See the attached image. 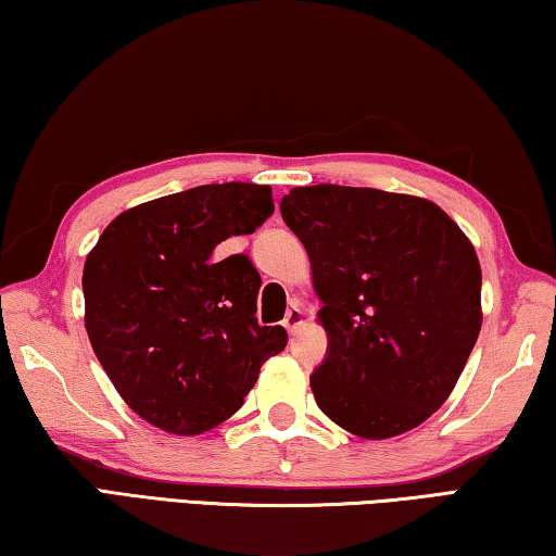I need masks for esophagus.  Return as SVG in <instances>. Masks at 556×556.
<instances>
[{
    "label": "esophagus",
    "instance_id": "34e87169",
    "mask_svg": "<svg viewBox=\"0 0 556 556\" xmlns=\"http://www.w3.org/2000/svg\"><path fill=\"white\" fill-rule=\"evenodd\" d=\"M304 324V312H301L299 304H291L285 314V328L289 333H296V328Z\"/></svg>",
    "mask_w": 556,
    "mask_h": 556
}]
</instances>
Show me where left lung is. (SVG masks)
Wrapping results in <instances>:
<instances>
[{
  "instance_id": "8db88e82",
  "label": "left lung",
  "mask_w": 556,
  "mask_h": 556,
  "mask_svg": "<svg viewBox=\"0 0 556 556\" xmlns=\"http://www.w3.org/2000/svg\"><path fill=\"white\" fill-rule=\"evenodd\" d=\"M281 218L312 260L328 333L316 404L363 439L427 421L481 333V265L437 203L378 188H291Z\"/></svg>"
}]
</instances>
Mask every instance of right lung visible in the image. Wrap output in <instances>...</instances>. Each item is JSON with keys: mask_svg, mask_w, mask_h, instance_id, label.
<instances>
[{"mask_svg": "<svg viewBox=\"0 0 556 556\" xmlns=\"http://www.w3.org/2000/svg\"><path fill=\"white\" fill-rule=\"evenodd\" d=\"M275 213L271 188L211 184L112 220L86 260V331L131 409L164 431L203 434L242 407L262 363L285 351L260 326V275L248 255L215 257Z\"/></svg>", "mask_w": 556, "mask_h": 556, "instance_id": "1", "label": "right lung"}]
</instances>
